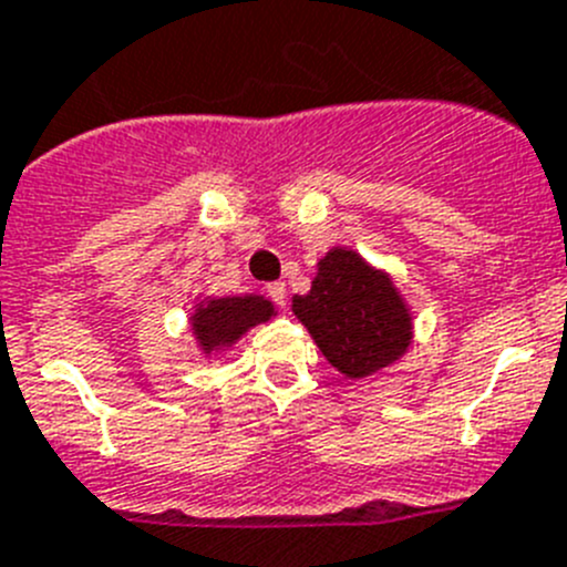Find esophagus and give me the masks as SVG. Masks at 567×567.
Wrapping results in <instances>:
<instances>
[{
	"label": "esophagus",
	"instance_id": "esophagus-1",
	"mask_svg": "<svg viewBox=\"0 0 567 567\" xmlns=\"http://www.w3.org/2000/svg\"><path fill=\"white\" fill-rule=\"evenodd\" d=\"M267 292H269V298L275 300V303L287 306V284H284V280H275V284H269Z\"/></svg>",
	"mask_w": 567,
	"mask_h": 567
}]
</instances>
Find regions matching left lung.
I'll list each match as a JSON object with an SVG mask.
<instances>
[{
	"mask_svg": "<svg viewBox=\"0 0 567 567\" xmlns=\"http://www.w3.org/2000/svg\"><path fill=\"white\" fill-rule=\"evenodd\" d=\"M292 311L326 360L348 379L393 365L413 340V318L391 275L348 247L320 258L311 289L295 295Z\"/></svg>",
	"mask_w": 567,
	"mask_h": 567,
	"instance_id": "left-lung-1",
	"label": "left lung"
}]
</instances>
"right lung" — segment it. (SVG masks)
Here are the masks:
<instances>
[{"instance_id":"add662e5","label":"right lung","mask_w":567,"mask_h":567,"mask_svg":"<svg viewBox=\"0 0 567 567\" xmlns=\"http://www.w3.org/2000/svg\"><path fill=\"white\" fill-rule=\"evenodd\" d=\"M275 315L272 300L261 295H233V298H205L190 315V331L202 354H219L236 346L252 326L267 323Z\"/></svg>"}]
</instances>
